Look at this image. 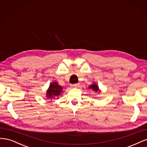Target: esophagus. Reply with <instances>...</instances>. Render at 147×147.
<instances>
[{
    "mask_svg": "<svg viewBox=\"0 0 147 147\" xmlns=\"http://www.w3.org/2000/svg\"><path fill=\"white\" fill-rule=\"evenodd\" d=\"M80 86V83H76V84H70V86L72 88H78Z\"/></svg>",
    "mask_w": 147,
    "mask_h": 147,
    "instance_id": "esophagus-1",
    "label": "esophagus"
}]
</instances>
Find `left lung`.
<instances>
[{"label":"left lung","instance_id":"1","mask_svg":"<svg viewBox=\"0 0 147 147\" xmlns=\"http://www.w3.org/2000/svg\"><path fill=\"white\" fill-rule=\"evenodd\" d=\"M89 88L91 89V90H92V91H94L95 92H97V91H100L99 89V86L97 85V84L96 83H92V84H91V85L89 86Z\"/></svg>","mask_w":147,"mask_h":147}]
</instances>
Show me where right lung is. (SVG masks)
I'll list each match as a JSON object with an SVG mask.
<instances>
[{
  "instance_id": "obj_1",
  "label": "right lung",
  "mask_w": 147,
  "mask_h": 147,
  "mask_svg": "<svg viewBox=\"0 0 147 147\" xmlns=\"http://www.w3.org/2000/svg\"><path fill=\"white\" fill-rule=\"evenodd\" d=\"M63 87L59 85L56 82H53L50 84L47 91V97L48 99H54L61 94L63 92Z\"/></svg>"
}]
</instances>
